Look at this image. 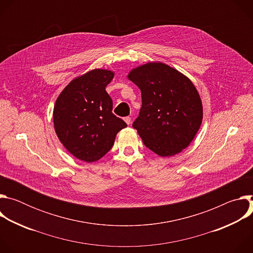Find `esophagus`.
<instances>
[{"mask_svg": "<svg viewBox=\"0 0 253 253\" xmlns=\"http://www.w3.org/2000/svg\"><path fill=\"white\" fill-rule=\"evenodd\" d=\"M124 121L129 125V124L131 123V117H129V116H128V117H125V118H124Z\"/></svg>", "mask_w": 253, "mask_h": 253, "instance_id": "34e87169", "label": "esophagus"}]
</instances>
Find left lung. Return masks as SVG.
I'll use <instances>...</instances> for the list:
<instances>
[{
    "mask_svg": "<svg viewBox=\"0 0 253 253\" xmlns=\"http://www.w3.org/2000/svg\"><path fill=\"white\" fill-rule=\"evenodd\" d=\"M128 79L141 90L142 106L132 126L144 145L162 157L181 152L195 137L203 117L193 83L163 63L137 67Z\"/></svg>",
    "mask_w": 253,
    "mask_h": 253,
    "instance_id": "8db88e82",
    "label": "left lung"
}]
</instances>
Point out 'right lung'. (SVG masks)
<instances>
[{
  "instance_id": "right-lung-1",
  "label": "right lung",
  "mask_w": 253,
  "mask_h": 253,
  "mask_svg": "<svg viewBox=\"0 0 253 253\" xmlns=\"http://www.w3.org/2000/svg\"><path fill=\"white\" fill-rule=\"evenodd\" d=\"M114 77L95 69L71 81L54 107V127L65 148L85 162L101 159L113 147L117 133L127 124L112 113L113 101L106 86Z\"/></svg>"
}]
</instances>
